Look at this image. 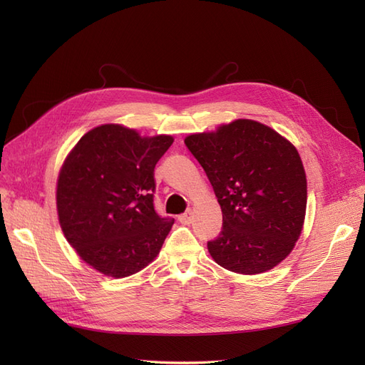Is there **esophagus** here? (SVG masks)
Here are the masks:
<instances>
[{"label": "esophagus", "mask_w": 365, "mask_h": 365, "mask_svg": "<svg viewBox=\"0 0 365 365\" xmlns=\"http://www.w3.org/2000/svg\"><path fill=\"white\" fill-rule=\"evenodd\" d=\"M178 220L181 224H184V225H189L192 220H193V212L192 210H189V212H185V213H182V215H180L178 216Z\"/></svg>", "instance_id": "1"}]
</instances>
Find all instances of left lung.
<instances>
[{
	"mask_svg": "<svg viewBox=\"0 0 365 365\" xmlns=\"http://www.w3.org/2000/svg\"><path fill=\"white\" fill-rule=\"evenodd\" d=\"M184 143L222 210V231L207 242L210 256L237 274L272 269L292 251L306 215V173L294 145L248 118Z\"/></svg>",
	"mask_w": 365,
	"mask_h": 365,
	"instance_id": "obj_1",
	"label": "left lung"
}]
</instances>
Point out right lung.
Listing matches in <instances>:
<instances>
[{"label": "right lung", "instance_id": "right-lung-1", "mask_svg": "<svg viewBox=\"0 0 365 365\" xmlns=\"http://www.w3.org/2000/svg\"><path fill=\"white\" fill-rule=\"evenodd\" d=\"M173 143L141 137L121 125H102L77 141L58 178L59 224L90 267L128 277L158 256L175 222L153 207V169Z\"/></svg>", "mask_w": 365, "mask_h": 365}]
</instances>
